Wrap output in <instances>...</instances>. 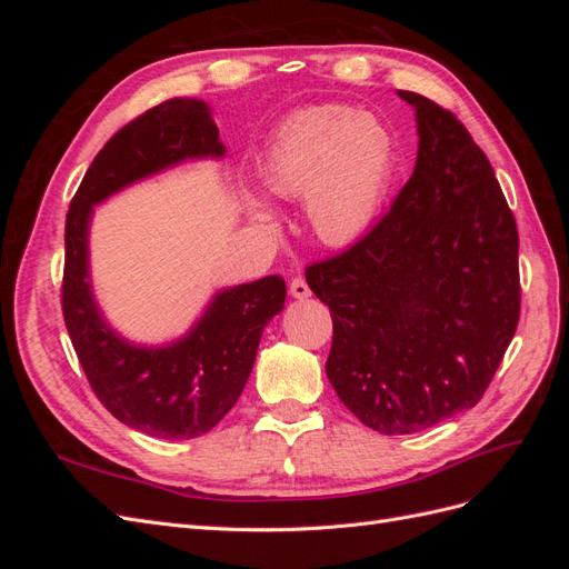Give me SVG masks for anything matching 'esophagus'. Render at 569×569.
Instances as JSON below:
<instances>
[{
	"label": "esophagus",
	"mask_w": 569,
	"mask_h": 569,
	"mask_svg": "<svg viewBox=\"0 0 569 569\" xmlns=\"http://www.w3.org/2000/svg\"><path fill=\"white\" fill-rule=\"evenodd\" d=\"M289 295L295 299H308V297H311V287L306 284L303 278H295L289 282Z\"/></svg>",
	"instance_id": "obj_1"
}]
</instances>
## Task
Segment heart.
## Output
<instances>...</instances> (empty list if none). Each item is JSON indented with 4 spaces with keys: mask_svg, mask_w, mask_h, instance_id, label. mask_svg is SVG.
<instances>
[{
    "mask_svg": "<svg viewBox=\"0 0 569 569\" xmlns=\"http://www.w3.org/2000/svg\"><path fill=\"white\" fill-rule=\"evenodd\" d=\"M393 170L391 132L351 107H311L291 113L261 161L274 199L306 203V218L325 244L343 247L366 234L380 211ZM249 209L258 226L274 218L261 201Z\"/></svg>",
    "mask_w": 569,
    "mask_h": 569,
    "instance_id": "b5f03b06",
    "label": "heart"
}]
</instances>
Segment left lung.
<instances>
[{
	"label": "left lung",
	"instance_id": "left-lung-1",
	"mask_svg": "<svg viewBox=\"0 0 569 569\" xmlns=\"http://www.w3.org/2000/svg\"><path fill=\"white\" fill-rule=\"evenodd\" d=\"M399 97L416 109V170L363 239L306 268L332 313L325 372L389 437L477 406L520 320L518 226L487 153L432 99Z\"/></svg>",
	"mask_w": 569,
	"mask_h": 569
}]
</instances>
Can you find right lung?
I'll return each mask as SVG.
<instances>
[{"instance_id":"obj_1","label":"right lung","mask_w":569,"mask_h":569,"mask_svg":"<svg viewBox=\"0 0 569 569\" xmlns=\"http://www.w3.org/2000/svg\"><path fill=\"white\" fill-rule=\"evenodd\" d=\"M226 144L209 107L168 99L120 128L84 173L66 216L61 306L80 366L116 420L159 439H194L226 418L242 393L263 327L284 308L280 274L222 289L192 330L166 347L113 332L90 280V218L128 184L189 159H220Z\"/></svg>"}]
</instances>
